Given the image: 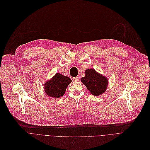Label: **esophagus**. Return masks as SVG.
<instances>
[{
    "mask_svg": "<svg viewBox=\"0 0 150 150\" xmlns=\"http://www.w3.org/2000/svg\"><path fill=\"white\" fill-rule=\"evenodd\" d=\"M78 80H79V77H74L73 78V81H77Z\"/></svg>",
    "mask_w": 150,
    "mask_h": 150,
    "instance_id": "34e87169",
    "label": "esophagus"
}]
</instances>
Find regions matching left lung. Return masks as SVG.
Returning a JSON list of instances; mask_svg holds the SVG:
<instances>
[{
	"instance_id": "1",
	"label": "left lung",
	"mask_w": 150,
	"mask_h": 150,
	"mask_svg": "<svg viewBox=\"0 0 150 150\" xmlns=\"http://www.w3.org/2000/svg\"><path fill=\"white\" fill-rule=\"evenodd\" d=\"M81 81L91 93L95 96L105 93L108 85L107 77L98 73L93 69H87L85 71V76L81 77Z\"/></svg>"
}]
</instances>
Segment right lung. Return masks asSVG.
<instances>
[{
	"label": "right lung",
	"instance_id": "add662e5",
	"mask_svg": "<svg viewBox=\"0 0 150 150\" xmlns=\"http://www.w3.org/2000/svg\"><path fill=\"white\" fill-rule=\"evenodd\" d=\"M71 82V79L57 73L44 84L45 93L53 98H59L65 93L66 88Z\"/></svg>",
	"mask_w": 150,
	"mask_h": 150
}]
</instances>
